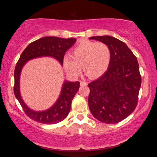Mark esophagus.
I'll return each mask as SVG.
<instances>
[{
	"label": "esophagus",
	"instance_id": "34e87169",
	"mask_svg": "<svg viewBox=\"0 0 157 157\" xmlns=\"http://www.w3.org/2000/svg\"><path fill=\"white\" fill-rule=\"evenodd\" d=\"M88 85V83L85 81H80V86H86Z\"/></svg>",
	"mask_w": 157,
	"mask_h": 157
}]
</instances>
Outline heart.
Listing matches in <instances>:
<instances>
[{
    "label": "heart",
    "mask_w": 157,
    "mask_h": 157,
    "mask_svg": "<svg viewBox=\"0 0 157 157\" xmlns=\"http://www.w3.org/2000/svg\"><path fill=\"white\" fill-rule=\"evenodd\" d=\"M111 51L105 43L83 40L72 49L71 55H65L63 65L69 75L76 76L83 71L90 78H98L108 69Z\"/></svg>",
    "instance_id": "heart-1"
}]
</instances>
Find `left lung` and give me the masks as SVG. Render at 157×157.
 <instances>
[{"label": "left lung", "instance_id": "8db88e82", "mask_svg": "<svg viewBox=\"0 0 157 157\" xmlns=\"http://www.w3.org/2000/svg\"><path fill=\"white\" fill-rule=\"evenodd\" d=\"M111 51V61L104 74L88 84V105L98 121L110 124L121 121L138 104L142 79L137 58L124 42L110 36H93Z\"/></svg>", "mask_w": 157, "mask_h": 157}]
</instances>
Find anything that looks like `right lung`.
Returning <instances> with one entry per match:
<instances>
[{
    "label": "right lung",
    "mask_w": 157,
    "mask_h": 157,
    "mask_svg": "<svg viewBox=\"0 0 157 157\" xmlns=\"http://www.w3.org/2000/svg\"><path fill=\"white\" fill-rule=\"evenodd\" d=\"M76 42L75 38H61L46 36L30 43L21 53L15 66L14 72V94L28 117L44 124H55L67 117L72 100L79 88V82L65 81L57 101L51 108L43 111H34L25 104L20 94L19 79L23 67L28 61L41 56H51L63 65L65 52Z\"/></svg>",
    "instance_id": "right-lung-1"
}]
</instances>
